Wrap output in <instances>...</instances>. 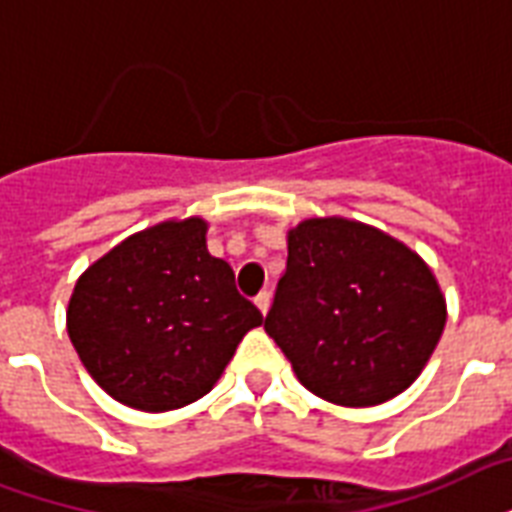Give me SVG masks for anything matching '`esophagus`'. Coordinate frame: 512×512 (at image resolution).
<instances>
[{"label":"esophagus","mask_w":512,"mask_h":512,"mask_svg":"<svg viewBox=\"0 0 512 512\" xmlns=\"http://www.w3.org/2000/svg\"><path fill=\"white\" fill-rule=\"evenodd\" d=\"M255 306L260 308V311H263V314H268V308H271V292H260V295H257L255 298Z\"/></svg>","instance_id":"obj_1"}]
</instances>
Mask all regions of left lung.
Returning a JSON list of instances; mask_svg holds the SVG:
<instances>
[{
	"mask_svg": "<svg viewBox=\"0 0 512 512\" xmlns=\"http://www.w3.org/2000/svg\"><path fill=\"white\" fill-rule=\"evenodd\" d=\"M446 327L429 265L384 230L311 217L287 233V271L265 317L308 392L365 408L419 378Z\"/></svg>",
	"mask_w": 512,
	"mask_h": 512,
	"instance_id": "8db88e82",
	"label": "left lung"
}]
</instances>
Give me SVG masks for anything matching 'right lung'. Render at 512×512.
Here are the masks:
<instances>
[{
	"instance_id": "add662e5",
	"label": "right lung",
	"mask_w": 512,
	"mask_h": 512,
	"mask_svg": "<svg viewBox=\"0 0 512 512\" xmlns=\"http://www.w3.org/2000/svg\"><path fill=\"white\" fill-rule=\"evenodd\" d=\"M263 314L206 249L201 217L120 241L74 284L66 330L93 381L136 411L204 397Z\"/></svg>"
}]
</instances>
